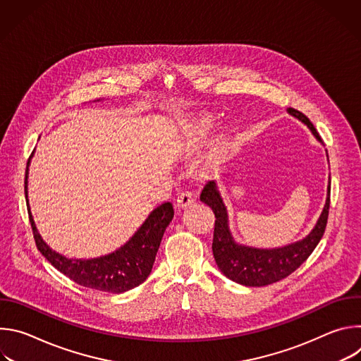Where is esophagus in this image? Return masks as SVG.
Segmentation results:
<instances>
[{"label": "esophagus", "mask_w": 361, "mask_h": 361, "mask_svg": "<svg viewBox=\"0 0 361 361\" xmlns=\"http://www.w3.org/2000/svg\"><path fill=\"white\" fill-rule=\"evenodd\" d=\"M194 200H195V195H194L191 191L184 190V191H181V192L177 195L176 207H177V209H184V207H187V205H190L191 202H194Z\"/></svg>", "instance_id": "obj_1"}]
</instances>
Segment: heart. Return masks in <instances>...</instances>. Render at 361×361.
Masks as SVG:
<instances>
[{"mask_svg":"<svg viewBox=\"0 0 361 361\" xmlns=\"http://www.w3.org/2000/svg\"><path fill=\"white\" fill-rule=\"evenodd\" d=\"M205 133H207V126H201V127H198L197 130H194V131H192V135H191V144L194 145V142H195L197 140H200L202 135H205Z\"/></svg>","mask_w":361,"mask_h":361,"instance_id":"1","label":"heart"}]
</instances>
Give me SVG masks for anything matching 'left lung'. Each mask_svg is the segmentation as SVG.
Here are the masks:
<instances>
[{
  "label": "left lung",
  "mask_w": 361,
  "mask_h": 361,
  "mask_svg": "<svg viewBox=\"0 0 361 361\" xmlns=\"http://www.w3.org/2000/svg\"><path fill=\"white\" fill-rule=\"evenodd\" d=\"M287 111L304 123L310 128L313 135L323 142L313 123L302 113L294 109H287ZM327 190V200L323 213L312 233L305 238L279 248H254L234 241L228 228L226 205L220 197L216 183L209 181L204 185L200 200L210 205L216 216L213 254L221 273L238 284L247 287H263L280 281L295 271L313 252L326 231L330 209V181Z\"/></svg>",
  "instance_id": "8db88e82"
}]
</instances>
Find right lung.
Here are the masks:
<instances>
[{"mask_svg":"<svg viewBox=\"0 0 361 361\" xmlns=\"http://www.w3.org/2000/svg\"><path fill=\"white\" fill-rule=\"evenodd\" d=\"M32 154L28 159L25 170V200L28 205V216L34 240L39 252L59 271L71 279L74 283L87 288L118 294L144 283L151 273L164 231L174 217L173 204L164 202L159 205L157 209H154L142 226L135 231V234L114 252L90 260L67 259V257L51 250L45 244L35 227L30 212L27 178L28 164Z\"/></svg>","mask_w":361,"mask_h":361,"instance_id":"obj_1","label":"right lung"}]
</instances>
